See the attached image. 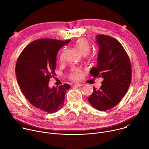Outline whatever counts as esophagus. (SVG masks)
Masks as SVG:
<instances>
[{
  "instance_id": "obj_1",
  "label": "esophagus",
  "mask_w": 149,
  "mask_h": 149,
  "mask_svg": "<svg viewBox=\"0 0 149 149\" xmlns=\"http://www.w3.org/2000/svg\"><path fill=\"white\" fill-rule=\"evenodd\" d=\"M75 86L78 87H81L83 86V84H81V83H76V84H75Z\"/></svg>"
}]
</instances>
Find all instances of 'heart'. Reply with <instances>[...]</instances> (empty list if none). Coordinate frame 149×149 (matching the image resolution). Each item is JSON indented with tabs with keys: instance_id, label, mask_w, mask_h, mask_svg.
<instances>
[{
	"instance_id": "1",
	"label": "heart",
	"mask_w": 149,
	"mask_h": 149,
	"mask_svg": "<svg viewBox=\"0 0 149 149\" xmlns=\"http://www.w3.org/2000/svg\"><path fill=\"white\" fill-rule=\"evenodd\" d=\"M77 49L82 55H86L88 54L91 49V46L88 41L86 38L78 39L74 44ZM63 58V51L61 52L59 56V60L62 61ZM81 72L78 68H72L70 74V77L72 80H78L81 78Z\"/></svg>"
}]
</instances>
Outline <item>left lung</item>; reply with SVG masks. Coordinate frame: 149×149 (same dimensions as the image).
<instances>
[{
    "label": "left lung",
    "mask_w": 149,
    "mask_h": 149,
    "mask_svg": "<svg viewBox=\"0 0 149 149\" xmlns=\"http://www.w3.org/2000/svg\"><path fill=\"white\" fill-rule=\"evenodd\" d=\"M98 45L97 67L90 74L103 79L99 90L93 87L90 104L95 109L106 111L116 105L128 90L132 81V66L124 48L116 39L104 35L96 36Z\"/></svg>",
    "instance_id": "obj_1"
}]
</instances>
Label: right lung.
I'll return each mask as SVG.
<instances>
[{"instance_id": "right-lung-1", "label": "right lung", "mask_w": 149, "mask_h": 149, "mask_svg": "<svg viewBox=\"0 0 149 149\" xmlns=\"http://www.w3.org/2000/svg\"><path fill=\"white\" fill-rule=\"evenodd\" d=\"M70 40H36L26 46L18 58L15 72L20 90L28 101L39 110L52 114L64 104L70 85L64 84L59 87L51 88L48 83L50 78L55 75L58 51Z\"/></svg>"}]
</instances>
